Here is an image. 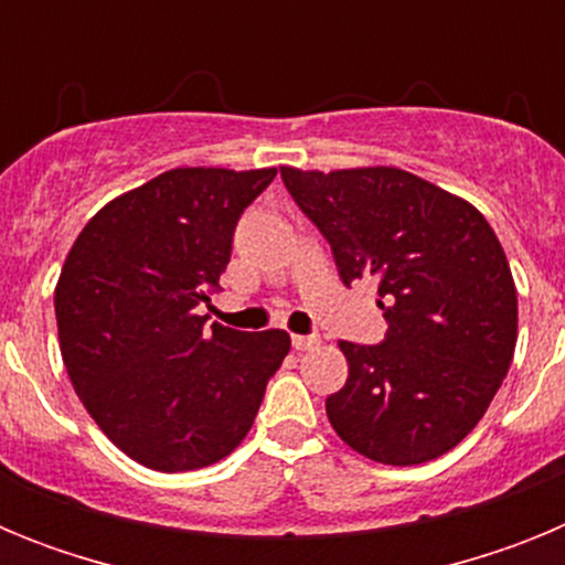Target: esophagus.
I'll return each mask as SVG.
<instances>
[{
  "instance_id": "obj_1",
  "label": "esophagus",
  "mask_w": 565,
  "mask_h": 565,
  "mask_svg": "<svg viewBox=\"0 0 565 565\" xmlns=\"http://www.w3.org/2000/svg\"><path fill=\"white\" fill-rule=\"evenodd\" d=\"M291 344L294 348H297V351H313V348H317L319 344V337L317 333H308V337H291Z\"/></svg>"
}]
</instances>
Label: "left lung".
Instances as JSON below:
<instances>
[{
	"label": "left lung",
	"instance_id": "8db88e82",
	"mask_svg": "<svg viewBox=\"0 0 565 565\" xmlns=\"http://www.w3.org/2000/svg\"><path fill=\"white\" fill-rule=\"evenodd\" d=\"M279 174L344 286L376 279L387 319L379 344H339L348 382L326 402L333 430L393 467L444 456L481 422L515 353L518 294L495 232L404 169Z\"/></svg>",
	"mask_w": 565,
	"mask_h": 565
}]
</instances>
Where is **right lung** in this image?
<instances>
[{"label": "right lung", "instance_id": "right-lung-1", "mask_svg": "<svg viewBox=\"0 0 565 565\" xmlns=\"http://www.w3.org/2000/svg\"><path fill=\"white\" fill-rule=\"evenodd\" d=\"M277 169H172L84 226L56 286L64 367L104 436L132 461L186 472L252 430L286 331L206 326L234 228Z\"/></svg>", "mask_w": 565, "mask_h": 565}]
</instances>
